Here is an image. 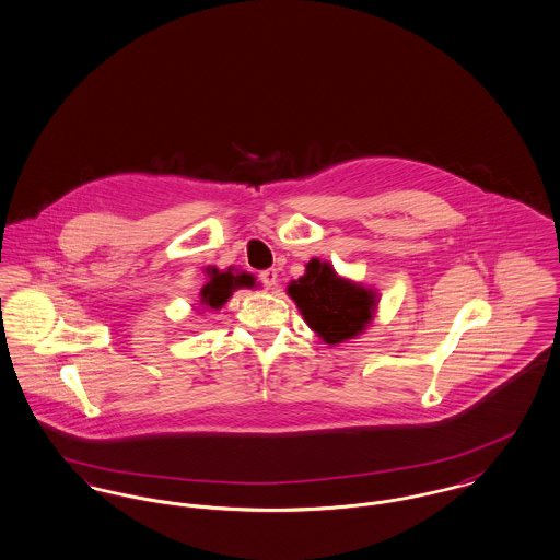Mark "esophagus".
<instances>
[{"mask_svg":"<svg viewBox=\"0 0 560 560\" xmlns=\"http://www.w3.org/2000/svg\"><path fill=\"white\" fill-rule=\"evenodd\" d=\"M277 270L275 268H266V270H261L259 272V281H261V285L264 288H275L277 285Z\"/></svg>","mask_w":560,"mask_h":560,"instance_id":"34e87169","label":"esophagus"}]
</instances>
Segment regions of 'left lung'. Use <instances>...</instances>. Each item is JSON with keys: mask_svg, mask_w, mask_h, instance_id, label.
<instances>
[{"mask_svg": "<svg viewBox=\"0 0 560 560\" xmlns=\"http://www.w3.org/2000/svg\"><path fill=\"white\" fill-rule=\"evenodd\" d=\"M288 294L306 324L330 345L360 335L375 311L373 292L337 277L332 266L319 259L306 264V275L290 283Z\"/></svg>", "mask_w": 560, "mask_h": 560, "instance_id": "8db88e82", "label": "left lung"}]
</instances>
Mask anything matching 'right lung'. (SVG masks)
Returning <instances> with one entry per match:
<instances>
[{
    "mask_svg": "<svg viewBox=\"0 0 560 560\" xmlns=\"http://www.w3.org/2000/svg\"><path fill=\"white\" fill-rule=\"evenodd\" d=\"M207 272H209V283L200 292V299H202L200 304H205L209 308H219L223 302L232 296L234 290L254 288V283H256L254 275L232 272V268H228V270L207 268Z\"/></svg>",
    "mask_w": 560,
    "mask_h": 560,
    "instance_id": "1",
    "label": "right lung"
}]
</instances>
